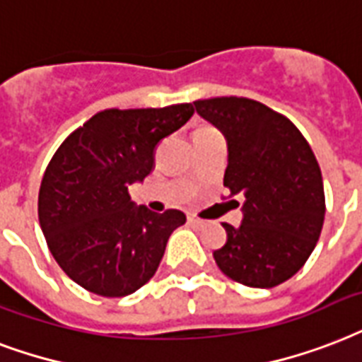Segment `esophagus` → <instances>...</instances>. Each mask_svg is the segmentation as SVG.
<instances>
[{"instance_id": "1", "label": "esophagus", "mask_w": 362, "mask_h": 362, "mask_svg": "<svg viewBox=\"0 0 362 362\" xmlns=\"http://www.w3.org/2000/svg\"><path fill=\"white\" fill-rule=\"evenodd\" d=\"M189 223L194 226H204V221L202 219H196V217H189Z\"/></svg>"}]
</instances>
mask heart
Instances as JSON below:
<instances>
[{
  "label": "heart",
  "mask_w": 362,
  "mask_h": 362,
  "mask_svg": "<svg viewBox=\"0 0 362 362\" xmlns=\"http://www.w3.org/2000/svg\"><path fill=\"white\" fill-rule=\"evenodd\" d=\"M200 130H206V128H200Z\"/></svg>",
  "instance_id": "heart-1"
}]
</instances>
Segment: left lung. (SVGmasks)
Listing matches in <instances>:
<instances>
[{
    "instance_id": "8db88e82",
    "label": "left lung",
    "mask_w": 362,
    "mask_h": 362,
    "mask_svg": "<svg viewBox=\"0 0 362 362\" xmlns=\"http://www.w3.org/2000/svg\"><path fill=\"white\" fill-rule=\"evenodd\" d=\"M194 107L226 139L228 198L243 196L242 225H223L226 243L213 259L242 285L276 287L304 266L323 228L315 155L298 128L264 103L230 96L198 100Z\"/></svg>"
}]
</instances>
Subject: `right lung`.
<instances>
[{"instance_id":"add662e5","label":"right lung","mask_w":362,"mask_h":362,"mask_svg":"<svg viewBox=\"0 0 362 362\" xmlns=\"http://www.w3.org/2000/svg\"><path fill=\"white\" fill-rule=\"evenodd\" d=\"M194 115L192 103L105 109L62 143L39 189V225L62 270L100 296L136 293L155 276L183 211L155 213L128 187L155 170L158 143Z\"/></svg>"}]
</instances>
